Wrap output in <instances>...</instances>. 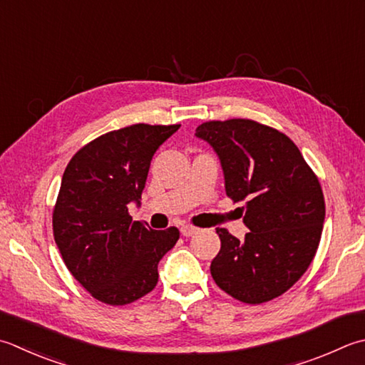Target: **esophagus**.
<instances>
[{
	"label": "esophagus",
	"instance_id": "esophagus-1",
	"mask_svg": "<svg viewBox=\"0 0 365 365\" xmlns=\"http://www.w3.org/2000/svg\"><path fill=\"white\" fill-rule=\"evenodd\" d=\"M180 231H182V235H185V237H191V235H195V234L199 232V227L191 226V225H183L180 227Z\"/></svg>",
	"mask_w": 365,
	"mask_h": 365
}]
</instances>
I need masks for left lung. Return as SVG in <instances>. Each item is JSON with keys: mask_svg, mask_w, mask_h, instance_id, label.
Masks as SVG:
<instances>
[{"mask_svg": "<svg viewBox=\"0 0 365 365\" xmlns=\"http://www.w3.org/2000/svg\"><path fill=\"white\" fill-rule=\"evenodd\" d=\"M196 135L215 148L226 195L240 207L245 240L218 227L210 264L218 287L258 305L287 292L317 255L326 204L317 174L287 134L250 118L210 120Z\"/></svg>", "mask_w": 365, "mask_h": 365, "instance_id": "8db88e82", "label": "left lung"}]
</instances>
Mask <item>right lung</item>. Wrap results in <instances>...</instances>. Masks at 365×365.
I'll list each match as a JSON object with an SVG mask.
<instances>
[{"label":"right lung","mask_w":365,"mask_h":365,"mask_svg":"<svg viewBox=\"0 0 365 365\" xmlns=\"http://www.w3.org/2000/svg\"><path fill=\"white\" fill-rule=\"evenodd\" d=\"M180 125L135 123L109 131L71 158L53 207L55 244L76 280L96 301L126 305L158 283V262L180 231L133 221L150 161Z\"/></svg>","instance_id":"right-lung-1"}]
</instances>
